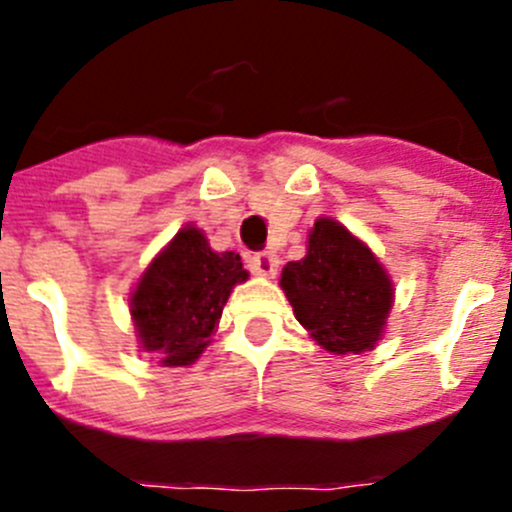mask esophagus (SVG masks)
<instances>
[{
	"instance_id": "esophagus-1",
	"label": "esophagus",
	"mask_w": 512,
	"mask_h": 512,
	"mask_svg": "<svg viewBox=\"0 0 512 512\" xmlns=\"http://www.w3.org/2000/svg\"><path fill=\"white\" fill-rule=\"evenodd\" d=\"M277 265H280V260L267 250L255 252V255H250V260H247V267H250L252 275H260V277L277 275Z\"/></svg>"
}]
</instances>
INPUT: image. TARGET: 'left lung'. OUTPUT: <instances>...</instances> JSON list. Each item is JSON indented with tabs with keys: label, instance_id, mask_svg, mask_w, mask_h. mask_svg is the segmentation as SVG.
<instances>
[{
	"label": "left lung",
	"instance_id": "left-lung-1",
	"mask_svg": "<svg viewBox=\"0 0 512 512\" xmlns=\"http://www.w3.org/2000/svg\"><path fill=\"white\" fill-rule=\"evenodd\" d=\"M280 287L294 317L329 354H361L384 337L394 280L364 240L332 218H317L307 255L287 262Z\"/></svg>",
	"mask_w": 512,
	"mask_h": 512
}]
</instances>
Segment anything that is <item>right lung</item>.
<instances>
[{
  "label": "right lung",
  "mask_w": 512,
  "mask_h": 512,
  "mask_svg": "<svg viewBox=\"0 0 512 512\" xmlns=\"http://www.w3.org/2000/svg\"><path fill=\"white\" fill-rule=\"evenodd\" d=\"M247 277L237 252H215L200 227H180L128 299L143 352L160 366L193 364L218 332L230 292Z\"/></svg>",
  "instance_id": "add662e5"
}]
</instances>
